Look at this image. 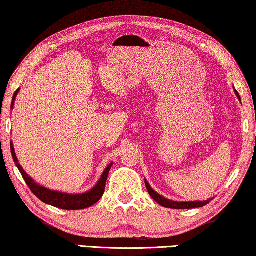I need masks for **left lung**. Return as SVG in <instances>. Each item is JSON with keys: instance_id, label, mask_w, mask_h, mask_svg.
<instances>
[{"instance_id": "left-lung-1", "label": "left lung", "mask_w": 256, "mask_h": 256, "mask_svg": "<svg viewBox=\"0 0 256 256\" xmlns=\"http://www.w3.org/2000/svg\"><path fill=\"white\" fill-rule=\"evenodd\" d=\"M234 93L237 94L238 98L240 100V96L238 94V92L234 90ZM144 184H146V188L150 196L154 199L158 204H161L162 207L166 208H171V209H192V208H199V207H204L207 204H209V200L206 201H190V202H177V201H172V200H168L166 198H163L162 196H160L158 193H156L154 190L150 188V185L148 184L147 180H144Z\"/></svg>"}]
</instances>
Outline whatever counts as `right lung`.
I'll list each match as a JSON object with an SVG mask.
<instances>
[{
	"label": "right lung",
	"mask_w": 256,
	"mask_h": 256,
	"mask_svg": "<svg viewBox=\"0 0 256 256\" xmlns=\"http://www.w3.org/2000/svg\"><path fill=\"white\" fill-rule=\"evenodd\" d=\"M18 92L19 90L14 92V98H12V104H11V109L14 108V100H16ZM10 150L14 158V162L16 163L18 170L20 171L25 182L28 184V186L30 188V190H32L34 196H36L38 199H40L41 201L44 202V204L54 206V207H57L60 209H66V210H79V209L88 208L94 204H96V202L101 199V196H104L106 178H108V174L110 169H112V163H110V164L106 168V170L104 171V174H102L100 180H98V184L95 185L93 188L90 190L88 192L80 193V194H68V193L57 192V190H52L47 188H44V186L41 185H38L36 182L25 172L22 166L18 163V158L16 156V152H14L12 141L10 142Z\"/></svg>",
	"instance_id": "1"
}]
</instances>
